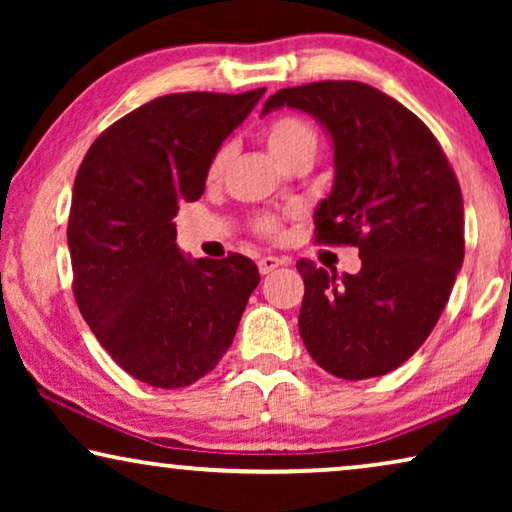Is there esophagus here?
I'll use <instances>...</instances> for the list:
<instances>
[{"instance_id": "1", "label": "esophagus", "mask_w": 512, "mask_h": 512, "mask_svg": "<svg viewBox=\"0 0 512 512\" xmlns=\"http://www.w3.org/2000/svg\"><path fill=\"white\" fill-rule=\"evenodd\" d=\"M279 265H286L284 258H277V256H261V258H258V270H261V275H270V272L277 270Z\"/></svg>"}]
</instances>
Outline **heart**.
Listing matches in <instances>:
<instances>
[{
    "instance_id": "heart-1",
    "label": "heart",
    "mask_w": 512,
    "mask_h": 512,
    "mask_svg": "<svg viewBox=\"0 0 512 512\" xmlns=\"http://www.w3.org/2000/svg\"><path fill=\"white\" fill-rule=\"evenodd\" d=\"M263 137H265V142H268L270 151L289 167L300 158L314 160V156H317V151H319V144H321V135H319L317 125H314L310 118L298 116V114H284V116L272 118V121L263 128ZM228 156H230L228 146H221V149L214 153L212 160H209V167H207L209 179L212 181L221 179V174L226 172ZM286 216L289 214H272V212L256 214L254 221H251V228H254L261 237L277 240V237L282 235V226H284Z\"/></svg>"
}]
</instances>
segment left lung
<instances>
[{
	"mask_svg": "<svg viewBox=\"0 0 512 512\" xmlns=\"http://www.w3.org/2000/svg\"><path fill=\"white\" fill-rule=\"evenodd\" d=\"M317 116L335 146L333 193L314 242L359 247L361 270L335 275L300 258V338L342 380L387 375L424 345L464 263V198L422 118L361 81H314L268 97L263 114Z\"/></svg>",
	"mask_w": 512,
	"mask_h": 512,
	"instance_id": "left-lung-1",
	"label": "left lung"
}]
</instances>
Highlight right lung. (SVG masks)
I'll list each match as a JSON object with an SVG mask.
<instances>
[{
  "label": "right lung",
  "instance_id": "1",
  "mask_svg": "<svg viewBox=\"0 0 512 512\" xmlns=\"http://www.w3.org/2000/svg\"><path fill=\"white\" fill-rule=\"evenodd\" d=\"M263 93L156 97L111 123L76 172L67 223L76 305L111 359L151 387L207 375L261 282L242 254L188 261L172 219L205 193L209 160Z\"/></svg>",
  "mask_w": 512,
  "mask_h": 512
}]
</instances>
